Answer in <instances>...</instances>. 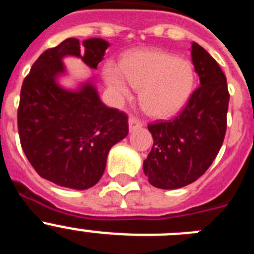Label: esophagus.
<instances>
[{"mask_svg": "<svg viewBox=\"0 0 254 254\" xmlns=\"http://www.w3.org/2000/svg\"><path fill=\"white\" fill-rule=\"evenodd\" d=\"M143 126V123L141 122L140 120H137V118H134V117H131L128 120V127H129V132L134 131V129L137 128H141Z\"/></svg>", "mask_w": 254, "mask_h": 254, "instance_id": "34e87169", "label": "esophagus"}]
</instances>
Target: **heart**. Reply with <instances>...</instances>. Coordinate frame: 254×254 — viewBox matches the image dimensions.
Returning a JSON list of instances; mask_svg holds the SVG:
<instances>
[{
  "mask_svg": "<svg viewBox=\"0 0 254 254\" xmlns=\"http://www.w3.org/2000/svg\"><path fill=\"white\" fill-rule=\"evenodd\" d=\"M121 70L104 68V80L118 100L129 98L131 87L141 89L140 103L152 117L178 113L190 99L194 85L193 68L188 61L161 51H141L125 58Z\"/></svg>",
  "mask_w": 254,
  "mask_h": 254,
  "instance_id": "1",
  "label": "heart"
}]
</instances>
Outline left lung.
I'll return each instance as SVG.
<instances>
[{
    "label": "left lung",
    "instance_id": "obj_1",
    "mask_svg": "<svg viewBox=\"0 0 254 254\" xmlns=\"http://www.w3.org/2000/svg\"><path fill=\"white\" fill-rule=\"evenodd\" d=\"M199 86L178 117L149 125L154 145L143 173L154 187L176 190L193 183L208 169L223 145L229 93L226 77L206 49L192 43Z\"/></svg>",
    "mask_w": 254,
    "mask_h": 254
}]
</instances>
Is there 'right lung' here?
<instances>
[{"mask_svg":"<svg viewBox=\"0 0 254 254\" xmlns=\"http://www.w3.org/2000/svg\"><path fill=\"white\" fill-rule=\"evenodd\" d=\"M109 47L90 38H67L47 49L31 66L20 93L17 127L21 147L42 178L84 190L102 178L112 146L128 134L122 112L100 100L94 76L75 89L61 85L67 75L64 57H76L96 69Z\"/></svg>","mask_w":254,"mask_h":254,"instance_id":"1","label":"right lung"}]
</instances>
